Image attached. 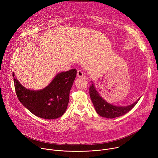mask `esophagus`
Returning a JSON list of instances; mask_svg holds the SVG:
<instances>
[{
    "label": "esophagus",
    "mask_w": 158,
    "mask_h": 158,
    "mask_svg": "<svg viewBox=\"0 0 158 158\" xmlns=\"http://www.w3.org/2000/svg\"><path fill=\"white\" fill-rule=\"evenodd\" d=\"M77 76L78 77H82L84 76V73L81 70H78L77 72Z\"/></svg>",
    "instance_id": "obj_1"
}]
</instances>
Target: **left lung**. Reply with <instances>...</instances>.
<instances>
[{
	"mask_svg": "<svg viewBox=\"0 0 158 158\" xmlns=\"http://www.w3.org/2000/svg\"><path fill=\"white\" fill-rule=\"evenodd\" d=\"M89 94L97 113L103 118H115L121 116L131 110L137 104L138 101L127 106H116L106 102L100 96L93 84L89 88Z\"/></svg>",
	"mask_w": 158,
	"mask_h": 158,
	"instance_id": "obj_1",
	"label": "left lung"
}]
</instances>
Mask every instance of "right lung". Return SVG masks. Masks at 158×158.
<instances>
[{
	"label": "right lung",
	"instance_id": "obj_1",
	"mask_svg": "<svg viewBox=\"0 0 158 158\" xmlns=\"http://www.w3.org/2000/svg\"><path fill=\"white\" fill-rule=\"evenodd\" d=\"M77 74L76 69L57 74L45 88L33 91L26 89L14 77L17 97L35 116L54 119L62 116L69 101V93Z\"/></svg>",
	"mask_w": 158,
	"mask_h": 158
}]
</instances>
